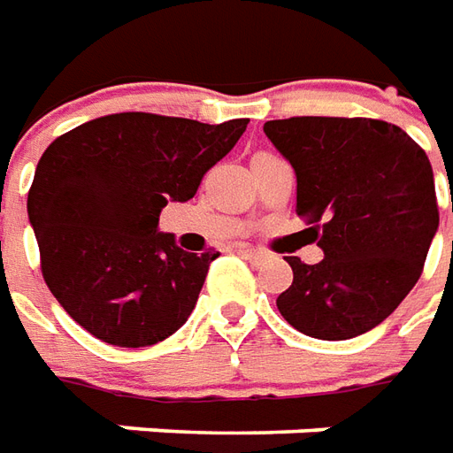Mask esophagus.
I'll list each match as a JSON object with an SVG mask.
<instances>
[{
  "label": "esophagus",
  "instance_id": "34e87169",
  "mask_svg": "<svg viewBox=\"0 0 453 453\" xmlns=\"http://www.w3.org/2000/svg\"><path fill=\"white\" fill-rule=\"evenodd\" d=\"M239 253H242V256H246V258H251V261H256V263H261L268 258V253L261 251V249H251V246H239Z\"/></svg>",
  "mask_w": 453,
  "mask_h": 453
}]
</instances>
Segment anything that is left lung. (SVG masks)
<instances>
[{
    "label": "left lung",
    "instance_id": "left-lung-1",
    "mask_svg": "<svg viewBox=\"0 0 453 453\" xmlns=\"http://www.w3.org/2000/svg\"><path fill=\"white\" fill-rule=\"evenodd\" d=\"M263 131L290 160L297 214L324 251L314 265L288 256L293 285L278 310L324 342L371 332L415 288L439 229L426 153L380 119H275Z\"/></svg>",
    "mask_w": 453,
    "mask_h": 453
}]
</instances>
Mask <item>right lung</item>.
Instances as JSON below:
<instances>
[{
	"label": "right lung",
	"mask_w": 453,
	"mask_h": 453,
	"mask_svg": "<svg viewBox=\"0 0 453 453\" xmlns=\"http://www.w3.org/2000/svg\"><path fill=\"white\" fill-rule=\"evenodd\" d=\"M246 124L121 111L48 146L28 190V221L48 290L82 329L139 349L188 322L219 253L182 251L158 232L160 210L192 200Z\"/></svg>",
	"instance_id": "right-lung-1"
}]
</instances>
